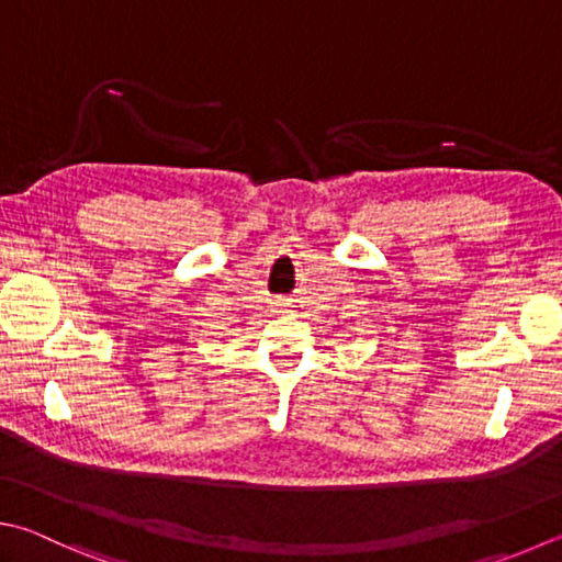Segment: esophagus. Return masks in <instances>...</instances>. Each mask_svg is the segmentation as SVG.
<instances>
[{"instance_id":"1","label":"esophagus","mask_w":562,"mask_h":562,"mask_svg":"<svg viewBox=\"0 0 562 562\" xmlns=\"http://www.w3.org/2000/svg\"><path fill=\"white\" fill-rule=\"evenodd\" d=\"M272 304H274V307H278L280 312H284L288 307H292V300H288V297H280V300H274Z\"/></svg>"}]
</instances>
